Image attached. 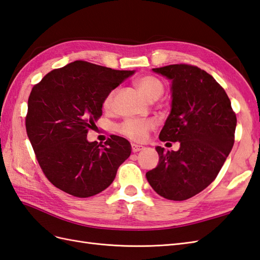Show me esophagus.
<instances>
[{"label":"esophagus","instance_id":"1","mask_svg":"<svg viewBox=\"0 0 260 260\" xmlns=\"http://www.w3.org/2000/svg\"><path fill=\"white\" fill-rule=\"evenodd\" d=\"M144 147L141 146V145H137V144H132V152L133 153H137L140 152V150H142Z\"/></svg>","mask_w":260,"mask_h":260}]
</instances>
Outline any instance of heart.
<instances>
[{
    "mask_svg": "<svg viewBox=\"0 0 260 260\" xmlns=\"http://www.w3.org/2000/svg\"><path fill=\"white\" fill-rule=\"evenodd\" d=\"M134 86L140 90L143 96L149 102H154L160 99L165 92L164 83L160 78L154 75H144L136 78L134 81ZM116 94V90L113 89L106 95V98L103 102V107L105 111H111L113 107L114 96ZM155 127L154 120H138V119H126L125 122L119 125L118 132L125 137L129 138L132 141L142 142L147 137L149 131Z\"/></svg>",
    "mask_w": 260,
    "mask_h": 260,
    "instance_id": "b5f03b06",
    "label": "heart"
}]
</instances>
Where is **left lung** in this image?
I'll return each mask as SVG.
<instances>
[{"mask_svg": "<svg viewBox=\"0 0 260 260\" xmlns=\"http://www.w3.org/2000/svg\"><path fill=\"white\" fill-rule=\"evenodd\" d=\"M172 81V111L161 142H179L177 152L157 146L158 165L146 173L149 185L171 201H185L212 184L234 146L237 118L215 78L197 66L153 69Z\"/></svg>", "mask_w": 260, "mask_h": 260, "instance_id": "left-lung-1", "label": "left lung"}]
</instances>
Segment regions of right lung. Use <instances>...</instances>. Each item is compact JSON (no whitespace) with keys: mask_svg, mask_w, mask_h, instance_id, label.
<instances>
[{"mask_svg":"<svg viewBox=\"0 0 260 260\" xmlns=\"http://www.w3.org/2000/svg\"><path fill=\"white\" fill-rule=\"evenodd\" d=\"M133 74L75 61L51 71L32 88L26 133L42 171L58 189L80 198L99 194L129 157L125 138L112 135L101 145L88 142L87 133L102 116L106 95Z\"/></svg>","mask_w":260,"mask_h":260,"instance_id":"add662e5","label":"right lung"}]
</instances>
